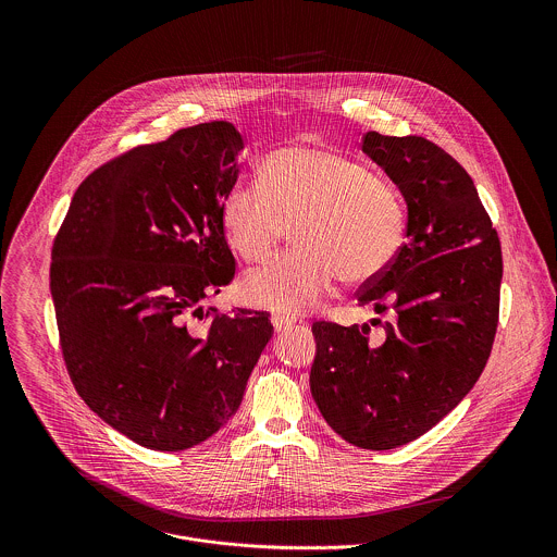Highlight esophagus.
<instances>
[{"label": "esophagus", "instance_id": "1", "mask_svg": "<svg viewBox=\"0 0 557 557\" xmlns=\"http://www.w3.org/2000/svg\"><path fill=\"white\" fill-rule=\"evenodd\" d=\"M272 325H274V330L276 332H281V330H287L289 325H294L296 323V319L292 318V315H285V313H272Z\"/></svg>", "mask_w": 557, "mask_h": 557}]
</instances>
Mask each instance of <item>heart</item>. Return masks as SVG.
Returning a JSON list of instances; mask_svg holds the SVG:
<instances>
[{
	"label": "heart",
	"mask_w": 557,
	"mask_h": 557,
	"mask_svg": "<svg viewBox=\"0 0 557 557\" xmlns=\"http://www.w3.org/2000/svg\"><path fill=\"white\" fill-rule=\"evenodd\" d=\"M261 186L238 184L223 201V227L248 263H268L296 232L300 248L244 283L250 302L300 313L318 307L341 276L347 285L380 278L407 236L397 186L373 166L336 150L292 146L261 162Z\"/></svg>",
	"instance_id": "1"
}]
</instances>
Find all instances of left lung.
I'll use <instances>...</instances> for the list:
<instances>
[{
	"label": "left lung",
	"mask_w": 557,
	"mask_h": 557,
	"mask_svg": "<svg viewBox=\"0 0 557 557\" xmlns=\"http://www.w3.org/2000/svg\"><path fill=\"white\" fill-rule=\"evenodd\" d=\"M362 150L407 201V242L356 294L358 307L391 321L380 343L369 341L367 323L315 321L311 393L345 442L391 450L424 435L474 388L497 330L504 265L476 186L446 150L375 131Z\"/></svg>",
	"instance_id": "left-lung-1"
}]
</instances>
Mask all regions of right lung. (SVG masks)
<instances>
[{"instance_id": "add662e5", "label": "right lung", "mask_w": 557, "mask_h": 557, "mask_svg": "<svg viewBox=\"0 0 557 557\" xmlns=\"http://www.w3.org/2000/svg\"><path fill=\"white\" fill-rule=\"evenodd\" d=\"M242 148L230 122L137 146L81 182L53 239L69 375L91 411L160 453L227 424L272 336L265 311L199 307L236 274L223 201Z\"/></svg>"}]
</instances>
